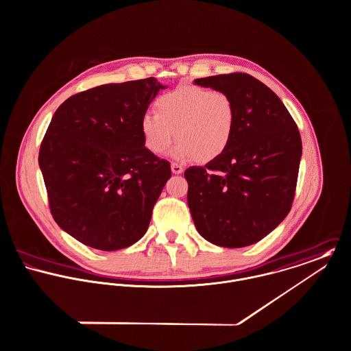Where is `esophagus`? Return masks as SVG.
Here are the masks:
<instances>
[{
    "instance_id": "esophagus-1",
    "label": "esophagus",
    "mask_w": 351,
    "mask_h": 351,
    "mask_svg": "<svg viewBox=\"0 0 351 351\" xmlns=\"http://www.w3.org/2000/svg\"><path fill=\"white\" fill-rule=\"evenodd\" d=\"M171 169H172V172H173L175 175H180V173L184 171V168H183L180 164H176V162H172V164H171Z\"/></svg>"
}]
</instances>
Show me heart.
<instances>
[{
    "instance_id": "obj_1",
    "label": "heart",
    "mask_w": 351,
    "mask_h": 351,
    "mask_svg": "<svg viewBox=\"0 0 351 351\" xmlns=\"http://www.w3.org/2000/svg\"><path fill=\"white\" fill-rule=\"evenodd\" d=\"M157 112L141 117L145 146L162 154L176 137L171 156L178 161L199 158L209 162L219 158L230 146L236 132V107L232 97L221 90L195 85H180L161 95Z\"/></svg>"
}]
</instances>
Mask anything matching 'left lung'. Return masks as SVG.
<instances>
[{"label": "left lung", "instance_id": "left-lung-1", "mask_svg": "<svg viewBox=\"0 0 351 351\" xmlns=\"http://www.w3.org/2000/svg\"><path fill=\"white\" fill-rule=\"evenodd\" d=\"M194 84L228 93L236 107L228 150L184 172L194 223L215 245L255 244L291 208L302 153L300 132L280 97L247 73L210 75Z\"/></svg>", "mask_w": 351, "mask_h": 351}]
</instances>
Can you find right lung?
I'll list each match as a JSON object with an SVG mask.
<instances>
[{"mask_svg": "<svg viewBox=\"0 0 351 351\" xmlns=\"http://www.w3.org/2000/svg\"><path fill=\"white\" fill-rule=\"evenodd\" d=\"M167 88L154 77L106 84L65 100L39 150L50 210L62 230L100 251L146 233L171 165L141 134V117Z\"/></svg>", "mask_w": 351, "mask_h": 351, "instance_id": "add662e5", "label": "right lung"}]
</instances>
